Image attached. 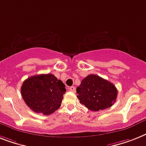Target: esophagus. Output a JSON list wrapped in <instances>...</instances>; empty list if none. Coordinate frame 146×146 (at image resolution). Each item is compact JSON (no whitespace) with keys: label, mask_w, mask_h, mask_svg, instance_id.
Returning a JSON list of instances; mask_svg holds the SVG:
<instances>
[{"label":"esophagus","mask_w":146,"mask_h":146,"mask_svg":"<svg viewBox=\"0 0 146 146\" xmlns=\"http://www.w3.org/2000/svg\"><path fill=\"white\" fill-rule=\"evenodd\" d=\"M69 90L72 92H76V88L74 86H71V87L69 88Z\"/></svg>","instance_id":"esophagus-1"}]
</instances>
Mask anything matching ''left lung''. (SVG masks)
<instances>
[{"label": "left lung", "mask_w": 146, "mask_h": 146, "mask_svg": "<svg viewBox=\"0 0 146 146\" xmlns=\"http://www.w3.org/2000/svg\"><path fill=\"white\" fill-rule=\"evenodd\" d=\"M76 93L80 104L95 112L111 107L118 95L113 84L94 74H90L82 80L76 88Z\"/></svg>", "instance_id": "left-lung-1"}]
</instances>
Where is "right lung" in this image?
<instances>
[{
  "instance_id": "1",
  "label": "right lung",
  "mask_w": 146,
  "mask_h": 146,
  "mask_svg": "<svg viewBox=\"0 0 146 146\" xmlns=\"http://www.w3.org/2000/svg\"><path fill=\"white\" fill-rule=\"evenodd\" d=\"M65 85L52 74H40L25 80L21 94L27 106L36 113L48 115L61 106Z\"/></svg>"
}]
</instances>
